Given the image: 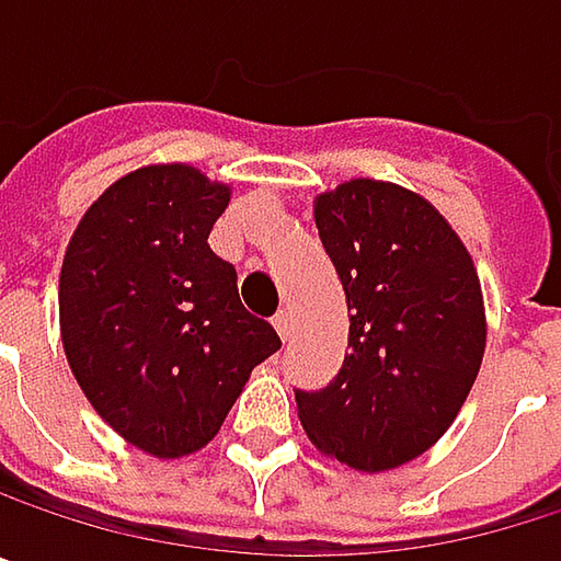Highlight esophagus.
Segmentation results:
<instances>
[{
  "mask_svg": "<svg viewBox=\"0 0 561 561\" xmlns=\"http://www.w3.org/2000/svg\"><path fill=\"white\" fill-rule=\"evenodd\" d=\"M273 324H276V331H279L282 341H285V337L291 334V314H288V311H279V314L273 318Z\"/></svg>",
  "mask_w": 561,
  "mask_h": 561,
  "instance_id": "obj_1",
  "label": "esophagus"
}]
</instances>
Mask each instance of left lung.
<instances>
[{"instance_id":"obj_1","label":"left lung","mask_w":561,"mask_h":561,"mask_svg":"<svg viewBox=\"0 0 561 561\" xmlns=\"http://www.w3.org/2000/svg\"><path fill=\"white\" fill-rule=\"evenodd\" d=\"M314 224L347 295V354L324 390H295L318 451L377 474L428 451L481 370L488 321L471 253L415 191L354 178Z\"/></svg>"}]
</instances>
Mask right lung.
<instances>
[{"instance_id":"1","label":"right lung","mask_w":561,"mask_h":561,"mask_svg":"<svg viewBox=\"0 0 561 561\" xmlns=\"http://www.w3.org/2000/svg\"><path fill=\"white\" fill-rule=\"evenodd\" d=\"M230 187L191 165L110 184L60 266V341L90 405L156 458L204 448L256 364L282 347L207 237Z\"/></svg>"}]
</instances>
